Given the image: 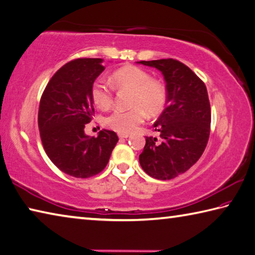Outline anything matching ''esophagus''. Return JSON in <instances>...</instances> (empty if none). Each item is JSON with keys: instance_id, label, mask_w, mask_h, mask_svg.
I'll return each mask as SVG.
<instances>
[{"instance_id": "obj_1", "label": "esophagus", "mask_w": 255, "mask_h": 255, "mask_svg": "<svg viewBox=\"0 0 255 255\" xmlns=\"http://www.w3.org/2000/svg\"><path fill=\"white\" fill-rule=\"evenodd\" d=\"M118 137L122 138V139H123V138H128L129 135H128V133H119Z\"/></svg>"}]
</instances>
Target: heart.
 I'll return each instance as SVG.
<instances>
[{"mask_svg":"<svg viewBox=\"0 0 255 255\" xmlns=\"http://www.w3.org/2000/svg\"><path fill=\"white\" fill-rule=\"evenodd\" d=\"M113 81L119 89L131 90L130 109H117L107 116L105 125L119 133H130L145 122L146 113L158 115L167 100V91L158 80L151 79L146 70L135 66L118 69L113 73ZM91 97L100 109H108L114 104V90L108 83L96 81L91 88Z\"/></svg>","mask_w":255,"mask_h":255,"instance_id":"b5f03b06","label":"heart"}]
</instances>
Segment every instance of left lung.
<instances>
[{
    "mask_svg": "<svg viewBox=\"0 0 255 255\" xmlns=\"http://www.w3.org/2000/svg\"><path fill=\"white\" fill-rule=\"evenodd\" d=\"M163 73L167 107L154 124L159 137H146L139 155L145 172L156 179L177 177L200 159L211 130V105L205 83L175 59L139 61Z\"/></svg>",
    "mask_w": 255,
    "mask_h": 255,
    "instance_id": "8db88e82",
    "label": "left lung"
}]
</instances>
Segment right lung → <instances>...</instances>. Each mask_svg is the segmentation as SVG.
<instances>
[{
    "mask_svg": "<svg viewBox=\"0 0 255 255\" xmlns=\"http://www.w3.org/2000/svg\"><path fill=\"white\" fill-rule=\"evenodd\" d=\"M104 60L79 58L54 73L41 96L38 124L50 160L73 177L89 178L103 172L118 141L117 133L103 129L98 137L85 133L95 114L91 88L105 70Z\"/></svg>",
    "mask_w": 255,
    "mask_h": 255,
    "instance_id": "obj_1",
    "label": "right lung"
}]
</instances>
